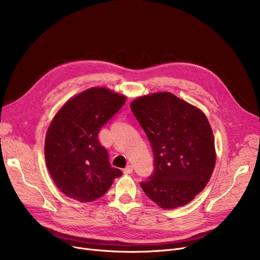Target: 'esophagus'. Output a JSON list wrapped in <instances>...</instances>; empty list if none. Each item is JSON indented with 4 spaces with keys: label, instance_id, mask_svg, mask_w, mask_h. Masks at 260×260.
Returning <instances> with one entry per match:
<instances>
[{
    "label": "esophagus",
    "instance_id": "esophagus-1",
    "mask_svg": "<svg viewBox=\"0 0 260 260\" xmlns=\"http://www.w3.org/2000/svg\"><path fill=\"white\" fill-rule=\"evenodd\" d=\"M123 173H124V174H131V173H133V166L128 165L124 170H123Z\"/></svg>",
    "mask_w": 260,
    "mask_h": 260
}]
</instances>
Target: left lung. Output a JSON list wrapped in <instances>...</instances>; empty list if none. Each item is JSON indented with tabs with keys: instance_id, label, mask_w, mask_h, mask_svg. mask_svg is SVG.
I'll return each mask as SVG.
<instances>
[{
	"instance_id": "left-lung-1",
	"label": "left lung",
	"mask_w": 260,
	"mask_h": 260,
	"mask_svg": "<svg viewBox=\"0 0 260 260\" xmlns=\"http://www.w3.org/2000/svg\"><path fill=\"white\" fill-rule=\"evenodd\" d=\"M131 108L155 156V172L141 188L162 209L185 206L206 187L216 163L206 114L167 91L141 95Z\"/></svg>"
}]
</instances>
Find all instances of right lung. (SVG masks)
<instances>
[{"instance_id":"obj_1","label":"right lung","mask_w":260,"mask_h":260,"mask_svg":"<svg viewBox=\"0 0 260 260\" xmlns=\"http://www.w3.org/2000/svg\"><path fill=\"white\" fill-rule=\"evenodd\" d=\"M125 102L124 94L91 87L66 101L52 118L45 137L46 167L67 197L93 201L122 175L111 167L98 134Z\"/></svg>"}]
</instances>
